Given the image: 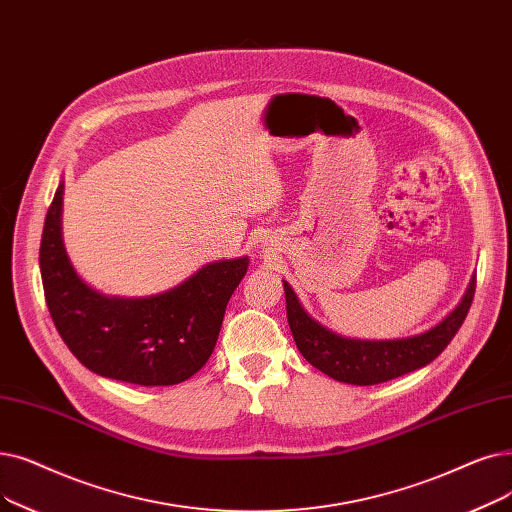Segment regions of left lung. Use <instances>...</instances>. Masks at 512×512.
<instances>
[{
	"label": "left lung",
	"instance_id": "left-lung-1",
	"mask_svg": "<svg viewBox=\"0 0 512 512\" xmlns=\"http://www.w3.org/2000/svg\"><path fill=\"white\" fill-rule=\"evenodd\" d=\"M286 318L303 358L328 374L330 379L349 385H379L397 376L431 364L448 347L462 326L475 295V274L450 314L425 332L402 339H349L332 332L303 309L299 297L286 280Z\"/></svg>",
	"mask_w": 512,
	"mask_h": 512
}]
</instances>
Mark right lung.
Returning a JSON list of instances; mask_svg holds the SVG:
<instances>
[{"label":"right lung","mask_w":512,"mask_h":512,"mask_svg":"<svg viewBox=\"0 0 512 512\" xmlns=\"http://www.w3.org/2000/svg\"><path fill=\"white\" fill-rule=\"evenodd\" d=\"M58 184L41 234L39 268L46 303L62 341L92 372L131 385L188 381L215 349L232 293L249 257L205 263L184 282L148 297L104 295L66 255Z\"/></svg>","instance_id":"obj_1"}]
</instances>
